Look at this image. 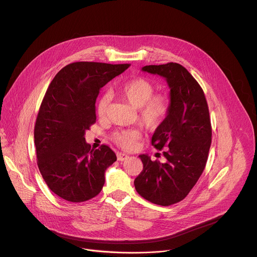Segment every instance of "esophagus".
Wrapping results in <instances>:
<instances>
[{
    "mask_svg": "<svg viewBox=\"0 0 257 257\" xmlns=\"http://www.w3.org/2000/svg\"><path fill=\"white\" fill-rule=\"evenodd\" d=\"M117 159H118V161L123 162V161L128 160V159H129V156H128V155H125V154H122V153H118V154H117Z\"/></svg>",
    "mask_w": 257,
    "mask_h": 257,
    "instance_id": "obj_1",
    "label": "esophagus"
}]
</instances>
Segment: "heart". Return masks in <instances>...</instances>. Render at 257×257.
Masks as SVG:
<instances>
[{"label": "heart", "mask_w": 257, "mask_h": 257, "mask_svg": "<svg viewBox=\"0 0 257 257\" xmlns=\"http://www.w3.org/2000/svg\"><path fill=\"white\" fill-rule=\"evenodd\" d=\"M155 84L142 77H136L124 82L117 88V92L135 107L138 108V121L146 129L155 130L166 120L170 101L165 94H154ZM109 95L102 94L96 102V114L103 117L106 113ZM141 134L136 129H123L112 134V140L122 149L132 150L135 148Z\"/></svg>", "instance_id": "1"}]
</instances>
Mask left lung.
Returning <instances> with one entry per match:
<instances>
[{
  "label": "left lung",
  "mask_w": 257,
  "mask_h": 257,
  "mask_svg": "<svg viewBox=\"0 0 257 257\" xmlns=\"http://www.w3.org/2000/svg\"><path fill=\"white\" fill-rule=\"evenodd\" d=\"M142 71L166 78L170 109L152 144L166 163L140 155L142 172L134 181L144 199L168 206L184 199L201 176L211 144V125L204 92L186 68L177 63L144 66Z\"/></svg>",
  "instance_id": "1"
}]
</instances>
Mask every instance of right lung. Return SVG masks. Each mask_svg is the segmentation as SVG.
I'll use <instances>...</instances> for the list:
<instances>
[{"label": "right lung", "instance_id": "right-lung-1", "mask_svg": "<svg viewBox=\"0 0 257 257\" xmlns=\"http://www.w3.org/2000/svg\"><path fill=\"white\" fill-rule=\"evenodd\" d=\"M129 66L71 63L48 87L34 126L36 158L48 187L67 201L95 197L104 184L105 170L117 161L107 145L91 149L84 134L95 123L99 89Z\"/></svg>", "mask_w": 257, "mask_h": 257}]
</instances>
